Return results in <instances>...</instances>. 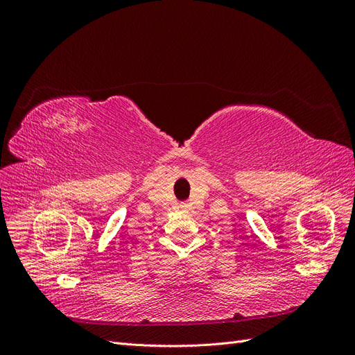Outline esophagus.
I'll use <instances>...</instances> for the list:
<instances>
[{
	"label": "esophagus",
	"instance_id": "1",
	"mask_svg": "<svg viewBox=\"0 0 355 355\" xmlns=\"http://www.w3.org/2000/svg\"><path fill=\"white\" fill-rule=\"evenodd\" d=\"M182 207H185V204H182Z\"/></svg>",
	"mask_w": 355,
	"mask_h": 355
}]
</instances>
